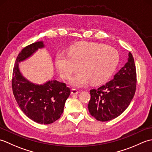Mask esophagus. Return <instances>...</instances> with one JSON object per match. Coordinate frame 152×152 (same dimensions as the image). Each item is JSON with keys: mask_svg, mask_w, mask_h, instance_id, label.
<instances>
[{"mask_svg": "<svg viewBox=\"0 0 152 152\" xmlns=\"http://www.w3.org/2000/svg\"><path fill=\"white\" fill-rule=\"evenodd\" d=\"M78 93L79 91L76 89H72V91H71V93H72V95H78Z\"/></svg>", "mask_w": 152, "mask_h": 152, "instance_id": "esophagus-1", "label": "esophagus"}]
</instances>
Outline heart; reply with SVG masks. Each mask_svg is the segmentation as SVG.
<instances>
[{"label": "heart", "mask_w": 152, "mask_h": 152, "mask_svg": "<svg viewBox=\"0 0 152 152\" xmlns=\"http://www.w3.org/2000/svg\"><path fill=\"white\" fill-rule=\"evenodd\" d=\"M119 62L118 52L114 48L103 44L81 42L71 46L69 53L57 54L56 64L63 78L68 80L78 69L74 77V86H83L91 82L100 84L110 78Z\"/></svg>", "instance_id": "b5f03b06"}]
</instances>
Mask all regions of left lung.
Masks as SVG:
<instances>
[{
  "label": "left lung",
  "mask_w": 152,
  "mask_h": 152,
  "mask_svg": "<svg viewBox=\"0 0 152 152\" xmlns=\"http://www.w3.org/2000/svg\"><path fill=\"white\" fill-rule=\"evenodd\" d=\"M137 86V72L131 52L125 66L114 78L96 89L90 90L89 113L96 120L108 121L118 117L129 105Z\"/></svg>",
  "instance_id": "left-lung-1"
}]
</instances>
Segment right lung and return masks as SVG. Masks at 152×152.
Instances as JSON below:
<instances>
[{"label": "right lung", "mask_w": 152, "mask_h": 152, "mask_svg": "<svg viewBox=\"0 0 152 152\" xmlns=\"http://www.w3.org/2000/svg\"><path fill=\"white\" fill-rule=\"evenodd\" d=\"M43 47L42 42H37L20 51L13 69L12 86L15 101L23 112L33 121L46 125L60 118L70 89L64 83L57 80H51L44 85H35L21 74L18 63Z\"/></svg>", "instance_id": "1"}]
</instances>
